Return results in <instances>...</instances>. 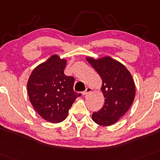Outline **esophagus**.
<instances>
[{
  "mask_svg": "<svg viewBox=\"0 0 160 160\" xmlns=\"http://www.w3.org/2000/svg\"><path fill=\"white\" fill-rule=\"evenodd\" d=\"M92 88H90V87H87V88H86L85 91L82 92V95H86V94L89 93L90 92H92Z\"/></svg>",
  "mask_w": 160,
  "mask_h": 160,
  "instance_id": "obj_1",
  "label": "esophagus"
}]
</instances>
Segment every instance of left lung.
Segmentation results:
<instances>
[{"label": "left lung", "mask_w": 160, "mask_h": 160, "mask_svg": "<svg viewBox=\"0 0 160 160\" xmlns=\"http://www.w3.org/2000/svg\"><path fill=\"white\" fill-rule=\"evenodd\" d=\"M102 79L101 91L105 98L103 107L92 114L101 126H110L128 112L133 102L136 88L132 78L124 65L109 57L86 58Z\"/></svg>", "instance_id": "left-lung-1"}]
</instances>
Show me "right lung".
<instances>
[{
    "label": "right lung",
    "instance_id": "right-lung-1",
    "mask_svg": "<svg viewBox=\"0 0 160 160\" xmlns=\"http://www.w3.org/2000/svg\"><path fill=\"white\" fill-rule=\"evenodd\" d=\"M66 60L53 55L32 71L28 82L29 98L38 114L51 123L64 121L75 99L74 78L66 76Z\"/></svg>",
    "mask_w": 160,
    "mask_h": 160
}]
</instances>
